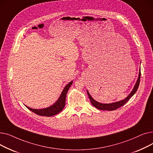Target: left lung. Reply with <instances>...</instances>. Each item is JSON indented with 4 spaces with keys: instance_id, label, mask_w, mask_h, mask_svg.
<instances>
[{
    "instance_id": "obj_1",
    "label": "left lung",
    "mask_w": 153,
    "mask_h": 153,
    "mask_svg": "<svg viewBox=\"0 0 153 153\" xmlns=\"http://www.w3.org/2000/svg\"><path fill=\"white\" fill-rule=\"evenodd\" d=\"M140 76H141V71L140 70L138 78L137 79V81H136V84H135V85L134 86L133 89L132 90L131 93L129 95H128V96L126 98H125L124 100H120L119 102H114V103H99V102H97L96 100H95L92 97V96L90 95L89 92H88V91H87V95H88V96H89V99L91 100V102L92 103V105L94 107H95V108H97V109L102 110H110V111L116 110V109L118 108L119 107L124 105L125 104L128 100H129L135 94V92L137 91L139 85H140Z\"/></svg>"
}]
</instances>
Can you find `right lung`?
<instances>
[{"mask_svg":"<svg viewBox=\"0 0 153 153\" xmlns=\"http://www.w3.org/2000/svg\"><path fill=\"white\" fill-rule=\"evenodd\" d=\"M73 81L70 82L69 84H68L66 87L64 88V89L59 97L58 100L56 101V103H54L53 105L43 108V109H33L27 106H26L30 110L33 111V113L41 116H45V117H51L53 115H55L59 113L63 109V108L65 106L66 103V97L67 92L69 89V87L72 85Z\"/></svg>","mask_w":153,"mask_h":153,"instance_id":"add662e5","label":"right lung"}]
</instances>
